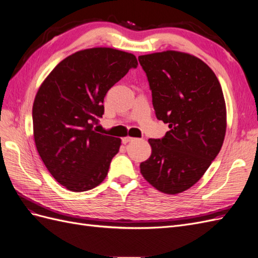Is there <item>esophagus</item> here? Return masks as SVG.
<instances>
[{
  "instance_id": "obj_1",
  "label": "esophagus",
  "mask_w": 258,
  "mask_h": 258,
  "mask_svg": "<svg viewBox=\"0 0 258 258\" xmlns=\"http://www.w3.org/2000/svg\"><path fill=\"white\" fill-rule=\"evenodd\" d=\"M135 140V138H130V137H126V138H123L122 139V143L123 144H126V143H128V142H131V141H134Z\"/></svg>"
}]
</instances>
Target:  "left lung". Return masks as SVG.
I'll return each instance as SVG.
<instances>
[{
  "label": "left lung",
  "instance_id": "8db88e82",
  "mask_svg": "<svg viewBox=\"0 0 258 258\" xmlns=\"http://www.w3.org/2000/svg\"><path fill=\"white\" fill-rule=\"evenodd\" d=\"M157 119L169 124L161 139H150L152 155L140 165L156 189L179 194L205 174L220 153L226 132L221 84L204 61L173 50L140 56Z\"/></svg>",
  "mask_w": 258,
  "mask_h": 258
}]
</instances>
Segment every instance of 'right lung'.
Segmentation results:
<instances>
[{
    "label": "right lung",
    "mask_w": 258,
    "mask_h": 258,
    "mask_svg": "<svg viewBox=\"0 0 258 258\" xmlns=\"http://www.w3.org/2000/svg\"><path fill=\"white\" fill-rule=\"evenodd\" d=\"M137 67L132 53L85 49L62 60L38 89L32 110L36 150L67 189L89 190L106 177L121 141L93 126L104 114L107 91Z\"/></svg>",
    "instance_id": "add662e5"
}]
</instances>
